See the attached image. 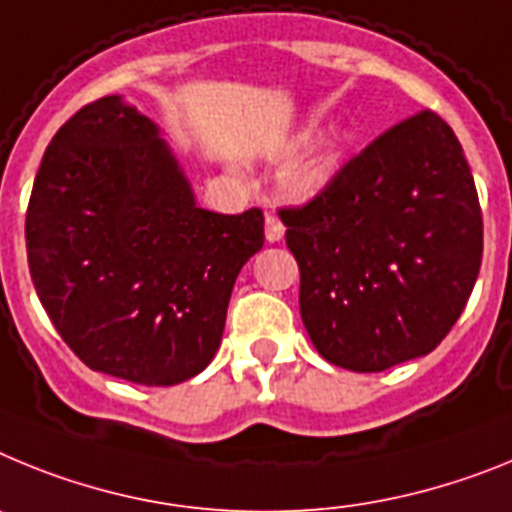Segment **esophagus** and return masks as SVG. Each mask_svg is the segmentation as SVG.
Listing matches in <instances>:
<instances>
[{"label": "esophagus", "instance_id": "obj_1", "mask_svg": "<svg viewBox=\"0 0 512 512\" xmlns=\"http://www.w3.org/2000/svg\"><path fill=\"white\" fill-rule=\"evenodd\" d=\"M283 234H286V226L281 224L278 216L268 213V216H265V239H268L270 244H275V242H281Z\"/></svg>", "mask_w": 512, "mask_h": 512}]
</instances>
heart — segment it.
I'll list each match as a JSON object with an SVG mask.
<instances>
[{
  "label": "heart",
  "mask_w": 512,
  "mask_h": 512,
  "mask_svg": "<svg viewBox=\"0 0 512 512\" xmlns=\"http://www.w3.org/2000/svg\"><path fill=\"white\" fill-rule=\"evenodd\" d=\"M319 123L309 121L306 126H301L299 131L293 133L291 141H288V149H301L304 144H309L317 133ZM345 133H335L332 139L324 141L299 170L293 172L291 177V190L299 201H309V198H317L332 180H335L337 170H340L342 162V146H345Z\"/></svg>",
  "instance_id": "obj_1"
}]
</instances>
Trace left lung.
I'll return each mask as SVG.
<instances>
[{
    "instance_id": "obj_1",
    "label": "left lung",
    "mask_w": 512,
    "mask_h": 512,
    "mask_svg": "<svg viewBox=\"0 0 512 512\" xmlns=\"http://www.w3.org/2000/svg\"><path fill=\"white\" fill-rule=\"evenodd\" d=\"M281 221L306 332L324 361L348 371H386L438 348L482 265L474 177L433 110L381 133Z\"/></svg>"
}]
</instances>
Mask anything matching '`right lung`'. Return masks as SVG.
Instances as JSON below:
<instances>
[{
  "label": "right lung",
  "instance_id": "right-lung-1",
  "mask_svg": "<svg viewBox=\"0 0 512 512\" xmlns=\"http://www.w3.org/2000/svg\"><path fill=\"white\" fill-rule=\"evenodd\" d=\"M262 226L260 208L198 206L157 123L108 95L71 115L43 154L25 216L30 278L92 371L175 386L219 350Z\"/></svg>",
  "mask_w": 512,
  "mask_h": 512
}]
</instances>
